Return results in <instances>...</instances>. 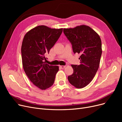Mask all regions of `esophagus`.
I'll list each match as a JSON object with an SVG mask.
<instances>
[{"instance_id":"1","label":"esophagus","mask_w":122,"mask_h":122,"mask_svg":"<svg viewBox=\"0 0 122 122\" xmlns=\"http://www.w3.org/2000/svg\"><path fill=\"white\" fill-rule=\"evenodd\" d=\"M59 67L61 68V69H64L65 67H66V66H60Z\"/></svg>"}]
</instances>
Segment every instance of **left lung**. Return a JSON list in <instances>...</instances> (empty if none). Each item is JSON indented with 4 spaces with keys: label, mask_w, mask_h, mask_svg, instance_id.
I'll return each mask as SVG.
<instances>
[{
    "label": "left lung",
    "mask_w": 122,
    "mask_h": 122,
    "mask_svg": "<svg viewBox=\"0 0 122 122\" xmlns=\"http://www.w3.org/2000/svg\"><path fill=\"white\" fill-rule=\"evenodd\" d=\"M72 44L74 53L80 54L79 65H72L74 72L68 76L70 84L78 88L90 83L98 69L102 54V43L98 34L88 25L63 29Z\"/></svg>",
    "instance_id": "obj_1"
}]
</instances>
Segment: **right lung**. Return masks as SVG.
I'll return each instance as SVG.
<instances>
[{"instance_id":"1","label":"right lung","mask_w":122,"mask_h":122,"mask_svg":"<svg viewBox=\"0 0 122 122\" xmlns=\"http://www.w3.org/2000/svg\"><path fill=\"white\" fill-rule=\"evenodd\" d=\"M62 31V28L41 25L28 31L24 37L21 47L23 69L30 81L42 90L53 85L59 70L58 66L49 65L44 60Z\"/></svg>"}]
</instances>
